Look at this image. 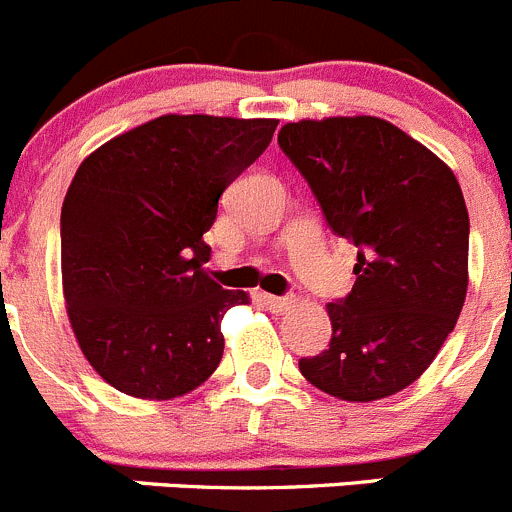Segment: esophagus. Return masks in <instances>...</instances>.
<instances>
[{
  "instance_id": "34e87169",
  "label": "esophagus",
  "mask_w": 512,
  "mask_h": 512,
  "mask_svg": "<svg viewBox=\"0 0 512 512\" xmlns=\"http://www.w3.org/2000/svg\"><path fill=\"white\" fill-rule=\"evenodd\" d=\"M264 304L271 312H287L292 307V297H274V294H264Z\"/></svg>"
}]
</instances>
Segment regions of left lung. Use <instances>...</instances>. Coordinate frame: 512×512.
<instances>
[{
	"label": "left lung",
	"mask_w": 512,
	"mask_h": 512,
	"mask_svg": "<svg viewBox=\"0 0 512 512\" xmlns=\"http://www.w3.org/2000/svg\"><path fill=\"white\" fill-rule=\"evenodd\" d=\"M279 147L332 233L358 248L353 289L327 304L330 348L299 370L342 401L393 396L429 368L462 312L470 215L457 177L375 116L287 124Z\"/></svg>",
	"instance_id": "1"
}]
</instances>
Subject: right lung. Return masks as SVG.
<instances>
[{
    "label": "right lung",
    "mask_w": 512,
    "mask_h": 512,
    "mask_svg": "<svg viewBox=\"0 0 512 512\" xmlns=\"http://www.w3.org/2000/svg\"><path fill=\"white\" fill-rule=\"evenodd\" d=\"M276 124L159 116L75 172L60 213L65 304L83 355L116 391L175 398L218 368L220 320L248 297L210 279L203 233Z\"/></svg>",
    "instance_id": "right-lung-1"
}]
</instances>
